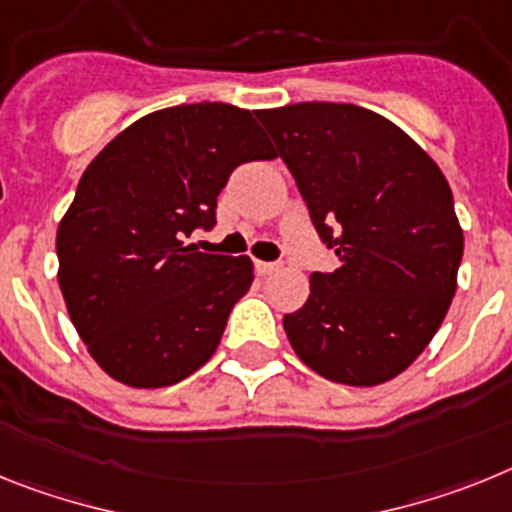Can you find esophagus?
Returning a JSON list of instances; mask_svg holds the SVG:
<instances>
[{"mask_svg": "<svg viewBox=\"0 0 512 512\" xmlns=\"http://www.w3.org/2000/svg\"><path fill=\"white\" fill-rule=\"evenodd\" d=\"M278 268H281L278 262H255V270L260 275H270V273H275Z\"/></svg>", "mask_w": 512, "mask_h": 512, "instance_id": "esophagus-1", "label": "esophagus"}]
</instances>
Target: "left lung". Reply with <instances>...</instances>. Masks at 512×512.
<instances>
[{"label":"left lung","mask_w":512,"mask_h":512,"mask_svg":"<svg viewBox=\"0 0 512 512\" xmlns=\"http://www.w3.org/2000/svg\"><path fill=\"white\" fill-rule=\"evenodd\" d=\"M304 195L337 270L311 273L283 317L288 342L324 379H394L441 327L456 293L464 231L441 167L399 126L345 102L257 110Z\"/></svg>","instance_id":"1"}]
</instances>
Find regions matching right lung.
I'll use <instances>...</instances> for the list:
<instances>
[{
	"mask_svg": "<svg viewBox=\"0 0 512 512\" xmlns=\"http://www.w3.org/2000/svg\"><path fill=\"white\" fill-rule=\"evenodd\" d=\"M255 113L195 102L149 113L92 159L59 224V286L102 371L136 389L188 379L250 291L247 255L195 252L244 162L273 159Z\"/></svg>",
	"mask_w": 512,
	"mask_h": 512,
	"instance_id": "1",
	"label": "right lung"
}]
</instances>
